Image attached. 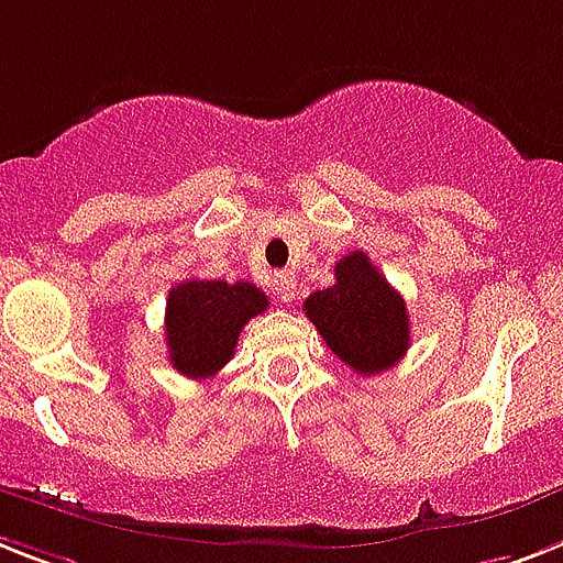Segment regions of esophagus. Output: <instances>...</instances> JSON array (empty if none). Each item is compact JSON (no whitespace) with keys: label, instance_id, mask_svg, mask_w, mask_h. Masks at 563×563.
I'll return each mask as SVG.
<instances>
[{"label":"esophagus","instance_id":"34e87169","mask_svg":"<svg viewBox=\"0 0 563 563\" xmlns=\"http://www.w3.org/2000/svg\"><path fill=\"white\" fill-rule=\"evenodd\" d=\"M272 289H274V295L280 297L283 303H291V297H295V289H297L295 274L277 272V274H274V280H272Z\"/></svg>","mask_w":563,"mask_h":563}]
</instances>
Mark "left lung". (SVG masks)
Here are the masks:
<instances>
[{
	"mask_svg": "<svg viewBox=\"0 0 563 563\" xmlns=\"http://www.w3.org/2000/svg\"><path fill=\"white\" fill-rule=\"evenodd\" d=\"M306 318L327 346L358 376H376L405 358L410 318L405 297L393 289L364 251L335 266V286L306 297Z\"/></svg>",
	"mask_w": 563,
	"mask_h": 563,
	"instance_id": "left-lung-1",
	"label": "left lung"
}]
</instances>
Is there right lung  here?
Masks as SVG:
<instances>
[{"mask_svg": "<svg viewBox=\"0 0 563 563\" xmlns=\"http://www.w3.org/2000/svg\"><path fill=\"white\" fill-rule=\"evenodd\" d=\"M268 297L254 283L185 280L173 286L164 314L170 364L187 378H210L225 367L242 327L266 312Z\"/></svg>", "mask_w": 563, "mask_h": 563, "instance_id": "add662e5", "label": "right lung"}]
</instances>
